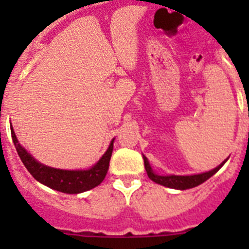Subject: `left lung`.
Instances as JSON below:
<instances>
[{"instance_id": "obj_1", "label": "left lung", "mask_w": 249, "mask_h": 249, "mask_svg": "<svg viewBox=\"0 0 249 249\" xmlns=\"http://www.w3.org/2000/svg\"><path fill=\"white\" fill-rule=\"evenodd\" d=\"M226 160L222 161L218 166H216L214 169L209 170V172H204V173L191 174V176H176V174H170V176H160V174H156L155 172L152 170L151 165H150V163H148L147 158L143 155L144 168H146L148 178L152 179L155 183H159V185L161 186H165V187L176 189V190L193 189V187H196V186L201 185L203 182H205L208 178L212 177L213 174L217 173L221 166L226 163Z\"/></svg>"}]
</instances>
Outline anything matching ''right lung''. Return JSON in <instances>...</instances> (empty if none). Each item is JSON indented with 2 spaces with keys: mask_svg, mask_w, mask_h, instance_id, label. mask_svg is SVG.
<instances>
[{
  "mask_svg": "<svg viewBox=\"0 0 249 249\" xmlns=\"http://www.w3.org/2000/svg\"><path fill=\"white\" fill-rule=\"evenodd\" d=\"M10 129H11V138H13V142L15 144V148H17L18 155H19L25 168L28 169L29 173L32 174L33 178L42 185L64 194H80L94 189L95 186L101 185L102 181L105 179L109 166V159L112 155L115 138L111 141L107 151L102 155L101 159L98 160L91 168L80 170H66L52 168V166L44 165L40 161H37L19 143V141L14 133L11 123H10Z\"/></svg>",
  "mask_w": 249,
  "mask_h": 249,
  "instance_id": "right-lung-1",
  "label": "right lung"
}]
</instances>
